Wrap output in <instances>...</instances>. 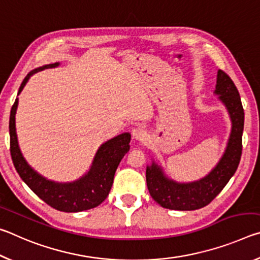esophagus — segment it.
<instances>
[{
	"label": "esophagus",
	"mask_w": 260,
	"mask_h": 260,
	"mask_svg": "<svg viewBox=\"0 0 260 260\" xmlns=\"http://www.w3.org/2000/svg\"><path fill=\"white\" fill-rule=\"evenodd\" d=\"M146 135H147V132L143 128V127L139 126L133 129V138L136 140H143L144 138H146Z\"/></svg>",
	"instance_id": "1"
}]
</instances>
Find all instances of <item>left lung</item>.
Returning <instances> with one entry per match:
<instances>
[{"label":"left lung","mask_w":260,"mask_h":260,"mask_svg":"<svg viewBox=\"0 0 260 260\" xmlns=\"http://www.w3.org/2000/svg\"><path fill=\"white\" fill-rule=\"evenodd\" d=\"M215 94L226 105L232 119V133L225 153L209 175L200 181L178 183L165 178L160 167L152 162L147 167L148 190L162 208L191 211L204 208L222 190L236 172L242 155V134L244 126V110L239 90L227 73L218 71Z\"/></svg>","instance_id":"left-lung-1"}]
</instances>
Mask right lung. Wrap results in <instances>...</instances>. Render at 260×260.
Here are the masks:
<instances>
[{
	"label": "right lung",
	"instance_id": "add662e5",
	"mask_svg": "<svg viewBox=\"0 0 260 260\" xmlns=\"http://www.w3.org/2000/svg\"><path fill=\"white\" fill-rule=\"evenodd\" d=\"M55 67H58V63L45 65L30 71L21 82L18 94L23 90L32 74ZM17 105H18V99H16L12 105L10 120H9L10 153L15 169L23 181L48 205L63 212H80L99 206L108 197L117 167L122 157L129 150L131 134H120L102 144L94 158L90 171L80 180L72 183H56L35 172L21 155L15 125Z\"/></svg>",
	"mask_w": 260,
	"mask_h": 260
}]
</instances>
